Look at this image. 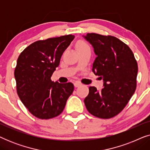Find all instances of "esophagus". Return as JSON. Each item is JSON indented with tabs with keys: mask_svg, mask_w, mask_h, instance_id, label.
I'll return each mask as SVG.
<instances>
[{
	"mask_svg": "<svg viewBox=\"0 0 150 150\" xmlns=\"http://www.w3.org/2000/svg\"><path fill=\"white\" fill-rule=\"evenodd\" d=\"M74 85L75 87H80V86L82 85V84L80 83V82L76 81V82H75L74 83Z\"/></svg>",
	"mask_w": 150,
	"mask_h": 150,
	"instance_id": "esophagus-1",
	"label": "esophagus"
}]
</instances>
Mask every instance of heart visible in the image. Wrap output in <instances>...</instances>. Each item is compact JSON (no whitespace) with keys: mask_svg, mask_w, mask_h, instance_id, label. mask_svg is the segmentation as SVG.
Instances as JSON below:
<instances>
[{"mask_svg":"<svg viewBox=\"0 0 150 150\" xmlns=\"http://www.w3.org/2000/svg\"><path fill=\"white\" fill-rule=\"evenodd\" d=\"M86 46V44H81L79 46Z\"/></svg>","mask_w":150,"mask_h":150,"instance_id":"obj_1","label":"heart"}]
</instances>
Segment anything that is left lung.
I'll return each mask as SVG.
<instances>
[{"instance_id":"left-lung-1","label":"left lung","mask_w":150,"mask_h":150,"mask_svg":"<svg viewBox=\"0 0 150 150\" xmlns=\"http://www.w3.org/2000/svg\"><path fill=\"white\" fill-rule=\"evenodd\" d=\"M83 38L97 56L92 71L104 83L101 91L89 87L84 100L85 106L97 117H113L124 109L136 89L137 61L131 49L115 37L87 33Z\"/></svg>"}]
</instances>
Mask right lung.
<instances>
[{
	"label": "right lung",
	"mask_w": 150,
	"mask_h": 150,
	"mask_svg": "<svg viewBox=\"0 0 150 150\" xmlns=\"http://www.w3.org/2000/svg\"><path fill=\"white\" fill-rule=\"evenodd\" d=\"M74 38L67 35L37 41L18 57L14 71L18 95L36 117L48 120L59 115L72 93V83H54L50 78Z\"/></svg>",
	"instance_id": "1"
}]
</instances>
